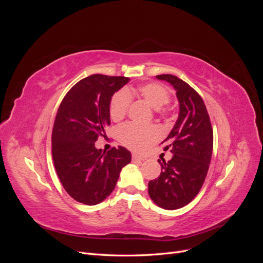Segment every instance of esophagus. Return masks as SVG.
<instances>
[{"label": "esophagus", "mask_w": 263, "mask_h": 263, "mask_svg": "<svg viewBox=\"0 0 263 263\" xmlns=\"http://www.w3.org/2000/svg\"><path fill=\"white\" fill-rule=\"evenodd\" d=\"M133 160L134 161H136V162H142L145 160L144 158H141V157H139L138 155H133Z\"/></svg>", "instance_id": "obj_1"}]
</instances>
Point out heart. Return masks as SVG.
<instances>
[{
    "label": "heart",
    "mask_w": 263,
    "mask_h": 263,
    "mask_svg": "<svg viewBox=\"0 0 263 263\" xmlns=\"http://www.w3.org/2000/svg\"><path fill=\"white\" fill-rule=\"evenodd\" d=\"M140 97L148 104L159 108L166 104L169 101V92L165 87L159 83L149 82L137 87H127L116 92L109 102V115L114 121L122 119L129 107L132 98ZM160 136V132L156 126H141L136 124H125L118 129V138L123 145L133 150L141 151L147 148L151 142L157 140Z\"/></svg>",
    "instance_id": "obj_1"
}]
</instances>
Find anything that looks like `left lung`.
Returning a JSON list of instances; mask_svg holds the SVG:
<instances>
[{
	"instance_id": "left-lung-1",
	"label": "left lung",
	"mask_w": 263,
	"mask_h": 263,
	"mask_svg": "<svg viewBox=\"0 0 263 263\" xmlns=\"http://www.w3.org/2000/svg\"><path fill=\"white\" fill-rule=\"evenodd\" d=\"M177 91L179 116L163 142L171 160L161 164V173L148 183V193L159 208L178 210L200 192L213 153V129L202 98L186 82L172 74L156 77Z\"/></svg>"
}]
</instances>
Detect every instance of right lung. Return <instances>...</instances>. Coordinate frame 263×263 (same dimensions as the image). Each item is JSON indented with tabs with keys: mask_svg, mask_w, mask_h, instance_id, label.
Instances as JSON below:
<instances>
[{
	"mask_svg": "<svg viewBox=\"0 0 263 263\" xmlns=\"http://www.w3.org/2000/svg\"><path fill=\"white\" fill-rule=\"evenodd\" d=\"M129 78L92 74L63 98L55 115L51 144L55 171L76 201L97 205L113 192L119 173L132 161L124 147L103 151L95 141L110 124L109 102Z\"/></svg>",
	"mask_w": 263,
	"mask_h": 263,
	"instance_id": "obj_1",
	"label": "right lung"
}]
</instances>
